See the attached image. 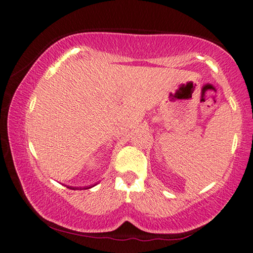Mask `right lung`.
I'll use <instances>...</instances> for the list:
<instances>
[{
	"instance_id": "obj_1",
	"label": "right lung",
	"mask_w": 253,
	"mask_h": 253,
	"mask_svg": "<svg viewBox=\"0 0 253 253\" xmlns=\"http://www.w3.org/2000/svg\"><path fill=\"white\" fill-rule=\"evenodd\" d=\"M69 188H72V189H76V187L74 188V187H69Z\"/></svg>"
}]
</instances>
